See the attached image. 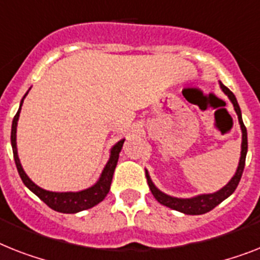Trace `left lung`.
Listing matches in <instances>:
<instances>
[{
	"mask_svg": "<svg viewBox=\"0 0 260 260\" xmlns=\"http://www.w3.org/2000/svg\"><path fill=\"white\" fill-rule=\"evenodd\" d=\"M220 87L224 91L230 101L233 102L234 109L237 111L238 119H239V123H241L242 128V151H241V160H239V166H238V170L235 173L231 181L222 188L219 191L214 192V194H203L198 195L195 198L190 199H181V198H174V197H170V195H166L165 192L159 191L158 188L154 186V183L150 179L149 174L146 171V178H147V184H149L150 190L153 192L154 198L160 203V205L167 206L173 210H177V211L184 212V214H188V215H201V214H206V212L211 211L214 207L219 205L220 202H223L224 199L229 198L234 191L235 188L238 187L239 184V181H241L242 174H243L244 170V164H246V154H247V130H246V126H244L243 121H242V114H241V107L238 105V101L235 98V95L233 94L229 87H226L224 85L220 83Z\"/></svg>",
	"mask_w": 260,
	"mask_h": 260,
	"instance_id": "8db88e82",
	"label": "left lung"
}]
</instances>
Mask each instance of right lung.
Returning a JSON list of instances; mask_svg holds the SVG:
<instances>
[{"mask_svg":"<svg viewBox=\"0 0 260 260\" xmlns=\"http://www.w3.org/2000/svg\"><path fill=\"white\" fill-rule=\"evenodd\" d=\"M27 94V93H26ZM26 94L23 95V98L26 96ZM23 98L21 101V105H19V109L17 111V114L13 118L12 123V135H10V139H12V147H13V156H14V162H16L17 170H18L19 177L22 179V182L25 183L29 190L37 195L38 198L45 202L46 205L50 207V209L55 210L58 212H65V214H74V212L82 211V210L91 209L93 206L98 205L100 202H102L105 199V197L107 195L109 190H110V184L113 181V174H114L115 166H117L118 156L121 153L122 146L125 139H122L117 145L111 149L110 159L107 162L106 167L102 171V175H101L100 181L94 184L93 187L86 188L83 191L78 192H53V191H46L44 188L38 187L37 184H34L33 182L30 181L29 177H27L25 171H23L22 166L19 164L18 154H17V146H16V132H17V121H18L19 111H21V106H22Z\"/></svg>","mask_w":260,"mask_h":260,"instance_id":"add662e5","label":"right lung"}]
</instances>
